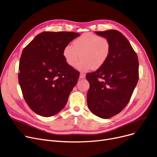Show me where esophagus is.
<instances>
[{
	"mask_svg": "<svg viewBox=\"0 0 157 157\" xmlns=\"http://www.w3.org/2000/svg\"><path fill=\"white\" fill-rule=\"evenodd\" d=\"M79 78H80L81 79H84V78H85V74L83 73V72H81V73H80Z\"/></svg>",
	"mask_w": 157,
	"mask_h": 157,
	"instance_id": "1",
	"label": "esophagus"
}]
</instances>
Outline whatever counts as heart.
<instances>
[{
    "label": "heart",
    "instance_id": "1",
    "mask_svg": "<svg viewBox=\"0 0 157 157\" xmlns=\"http://www.w3.org/2000/svg\"><path fill=\"white\" fill-rule=\"evenodd\" d=\"M109 40L92 33H86L74 40L72 47L68 45L63 51V56L68 65L74 67L79 58L78 69L86 71L98 69L107 61L110 54Z\"/></svg>",
    "mask_w": 157,
    "mask_h": 157
}]
</instances>
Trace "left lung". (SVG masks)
<instances>
[{
  "mask_svg": "<svg viewBox=\"0 0 157 157\" xmlns=\"http://www.w3.org/2000/svg\"><path fill=\"white\" fill-rule=\"evenodd\" d=\"M95 33L109 40L111 50L103 66L86 74L90 83L87 104L94 114L108 119L120 113L130 100L139 80V61L121 32L107 30Z\"/></svg>",
  "mask_w": 157,
  "mask_h": 157,
  "instance_id": "obj_1",
  "label": "left lung"
}]
</instances>
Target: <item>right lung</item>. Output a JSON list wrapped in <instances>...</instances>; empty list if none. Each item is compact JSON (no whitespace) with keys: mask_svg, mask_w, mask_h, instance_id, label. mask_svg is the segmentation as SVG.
I'll return each instance as SVG.
<instances>
[{"mask_svg":"<svg viewBox=\"0 0 157 157\" xmlns=\"http://www.w3.org/2000/svg\"><path fill=\"white\" fill-rule=\"evenodd\" d=\"M80 35L74 32H43L24 49L19 63L18 82L31 110L51 117L65 107L79 72L68 65L65 47Z\"/></svg>","mask_w":157,"mask_h":157,"instance_id":"add662e5","label":"right lung"}]
</instances>
